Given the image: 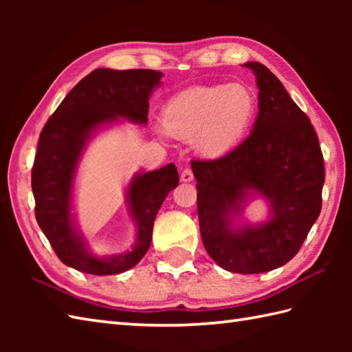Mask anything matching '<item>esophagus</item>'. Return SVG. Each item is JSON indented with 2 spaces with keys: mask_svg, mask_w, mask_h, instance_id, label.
Here are the masks:
<instances>
[{
  "mask_svg": "<svg viewBox=\"0 0 352 352\" xmlns=\"http://www.w3.org/2000/svg\"><path fill=\"white\" fill-rule=\"evenodd\" d=\"M193 180V174L190 169H183L182 170V182L183 183H190Z\"/></svg>",
  "mask_w": 352,
  "mask_h": 352,
  "instance_id": "34e87169",
  "label": "esophagus"
}]
</instances>
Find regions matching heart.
<instances>
[{
    "label": "heart",
    "instance_id": "1",
    "mask_svg": "<svg viewBox=\"0 0 352 352\" xmlns=\"http://www.w3.org/2000/svg\"><path fill=\"white\" fill-rule=\"evenodd\" d=\"M257 113V98L245 85L199 86L168 100L162 126L169 136L189 140L204 157H219L241 144Z\"/></svg>",
    "mask_w": 352,
    "mask_h": 352
}]
</instances>
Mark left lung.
Here are the masks:
<instances>
[{
  "instance_id": "left-lung-1",
  "label": "left lung",
  "mask_w": 352,
  "mask_h": 352,
  "mask_svg": "<svg viewBox=\"0 0 352 352\" xmlns=\"http://www.w3.org/2000/svg\"><path fill=\"white\" fill-rule=\"evenodd\" d=\"M258 115L251 134L221 159L193 160L201 239L216 263L236 274H261L296 256L322 207L324 157L307 115L281 81L258 62ZM254 195L270 218L236 226Z\"/></svg>"
}]
</instances>
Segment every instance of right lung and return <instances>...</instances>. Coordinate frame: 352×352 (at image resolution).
<instances>
[{"instance_id":"right-lung-1","label":"right lung","mask_w":352,"mask_h":352,"mask_svg":"<svg viewBox=\"0 0 352 352\" xmlns=\"http://www.w3.org/2000/svg\"><path fill=\"white\" fill-rule=\"evenodd\" d=\"M162 76L153 69H95L65 96L45 124L32 169L34 212L43 234L66 266L92 275H116L136 266L151 245L157 212L180 182L174 163L131 178L125 199L138 236L133 250L122 254L98 257L87 250L74 221L72 190L81 154L95 131L119 122V118L145 125L148 100L162 85Z\"/></svg>"}]
</instances>
